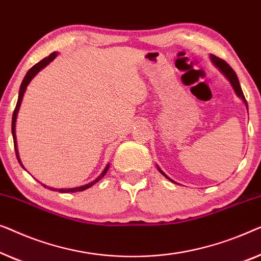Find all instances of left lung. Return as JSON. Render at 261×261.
Returning a JSON list of instances; mask_svg holds the SVG:
<instances>
[{"label":"left lung","instance_id":"left-lung-1","mask_svg":"<svg viewBox=\"0 0 261 261\" xmlns=\"http://www.w3.org/2000/svg\"><path fill=\"white\" fill-rule=\"evenodd\" d=\"M209 58H211V61L213 62V65H214L215 67L218 68L219 71L222 73L223 76H225V78H226L227 80H228L229 84H230V85H232V87H233L234 92H236V94L238 95V97H239V98L241 99V100L244 101L246 109H247V111H248L247 101H246L245 95H244V93H242V90H241L239 79H238L236 72L233 71L232 67H230V66H229L228 64H227L226 61L221 60V59H219L218 57H215V56H213V54H211V57H209ZM157 169H159V171L161 172V174H162L163 176H166V178H168L169 181H171L172 183H176L175 181H172V179H171L170 177H169V176H167L166 174H164V172H163L162 170H161V168H160L159 166H157Z\"/></svg>","mask_w":261,"mask_h":261}]
</instances>
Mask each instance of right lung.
<instances>
[{
    "label": "right lung",
    "mask_w": 261,
    "mask_h": 261,
    "mask_svg": "<svg viewBox=\"0 0 261 261\" xmlns=\"http://www.w3.org/2000/svg\"><path fill=\"white\" fill-rule=\"evenodd\" d=\"M58 57V53L57 52H53L52 54H49L48 57H46L45 59H42L41 61L38 62V64L33 66V67L29 69V71L27 72V74L24 75L23 80H22L21 83V86H20V91H19V98H17V102H16V108L15 110H14V113H13V120H12V134H13V139H14V146H15V152H16V157H17V161H19V163L21 164V167L24 169L23 164H22L21 162V159H20V155H19V149H17V141H16V118H17V113H19V110H20V106H21V102H22V99H23V95H24V92L25 90H27V86L29 85V83L32 82V79L34 78V76L38 74V73L41 71V69H43L46 67L47 65L49 64V62H52L54 59H56ZM110 168V164H108V166L105 167L104 170H102V172L100 175L98 176L97 178L93 179L92 182L87 183V185H84V186H80V187H75V188H62V189H57V188H49V187H46L45 185H42L45 188H49L50 190H54V192H60V193H75V192H83V190H86L89 189L90 187H92L93 185H95L98 181H100V179L104 177L106 172H108Z\"/></svg>",
    "instance_id": "1"
}]
</instances>
